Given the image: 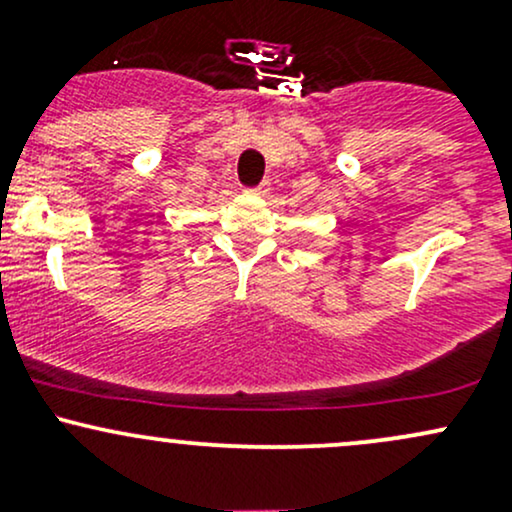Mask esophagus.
Wrapping results in <instances>:
<instances>
[{
  "mask_svg": "<svg viewBox=\"0 0 512 512\" xmlns=\"http://www.w3.org/2000/svg\"><path fill=\"white\" fill-rule=\"evenodd\" d=\"M252 192H257V195H264V192H269V180L260 182V185H257L255 190H252Z\"/></svg>",
  "mask_w": 512,
  "mask_h": 512,
  "instance_id": "esophagus-1",
  "label": "esophagus"
}]
</instances>
